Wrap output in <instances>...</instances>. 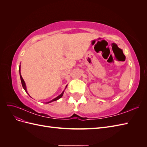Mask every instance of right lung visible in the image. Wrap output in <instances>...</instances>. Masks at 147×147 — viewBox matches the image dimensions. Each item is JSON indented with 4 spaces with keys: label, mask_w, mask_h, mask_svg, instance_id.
I'll return each mask as SVG.
<instances>
[{
    "label": "right lung",
    "mask_w": 147,
    "mask_h": 147,
    "mask_svg": "<svg viewBox=\"0 0 147 147\" xmlns=\"http://www.w3.org/2000/svg\"><path fill=\"white\" fill-rule=\"evenodd\" d=\"M20 66L21 65H20V68H19V71H20V78H21V84H22V86H23V88H24V90H25V91L28 93V91H27V88H26V83H25V82H24V80H23V77H22V76H21V67H20ZM67 85H66V86H65V90L66 89V88H67ZM65 90L63 91V92L61 93V94H60V95H59L57 97H56V98H55V99H52L51 100H50V101H49V102H46V104H48V103H50V102H53V101H56V100H58L59 99H60V98H61L62 97V96H63V94H64V91H65ZM28 95L29 96V94H28Z\"/></svg>",
    "instance_id": "add662e5"
}]
</instances>
